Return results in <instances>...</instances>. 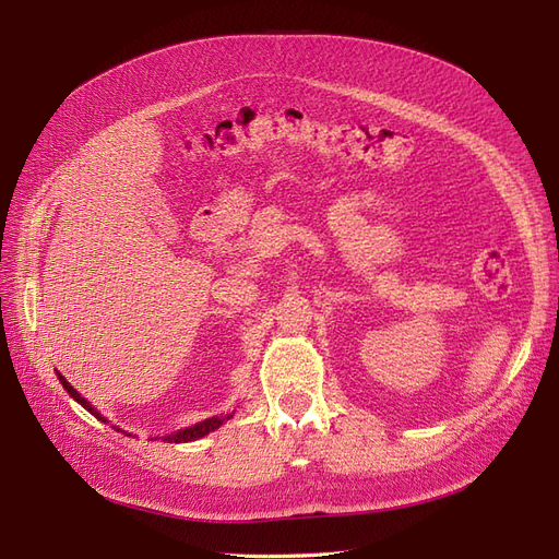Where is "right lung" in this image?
Masks as SVG:
<instances>
[{
  "mask_svg": "<svg viewBox=\"0 0 559 559\" xmlns=\"http://www.w3.org/2000/svg\"><path fill=\"white\" fill-rule=\"evenodd\" d=\"M58 380L62 382V386L67 389V394H70L76 403H81L83 408H86L91 415H95L97 419H103V421H107L103 415H99L93 405L83 399L76 389L67 382L60 373H58ZM233 417V413L230 415H224V417H210V419H202V421H198V425H193V427H186V429H181V431H177V433H170V436H163V441H167V443H191V441H198V438H202V436H207V433H212L214 429H218L224 425L226 419H230ZM116 429V427H114ZM116 431H121V429H116ZM151 441H154V438H151Z\"/></svg>",
  "mask_w": 559,
  "mask_h": 559,
  "instance_id": "1",
  "label": "right lung"
}]
</instances>
